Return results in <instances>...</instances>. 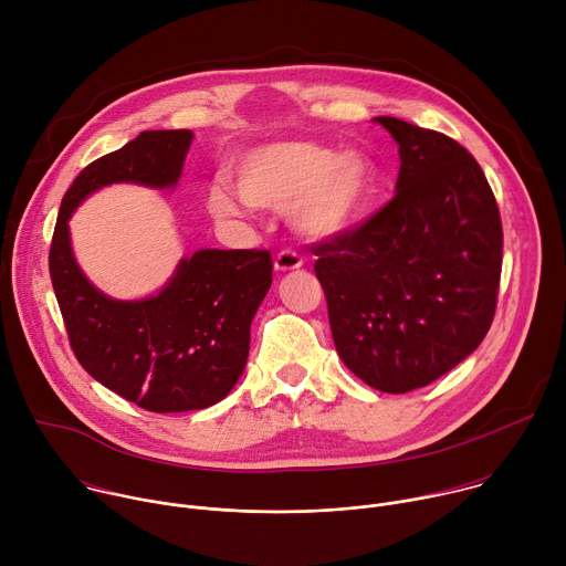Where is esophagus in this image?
Listing matches in <instances>:
<instances>
[{"label": "esophagus", "instance_id": "34e87169", "mask_svg": "<svg viewBox=\"0 0 566 566\" xmlns=\"http://www.w3.org/2000/svg\"><path fill=\"white\" fill-rule=\"evenodd\" d=\"M302 266V258L293 251H282L275 258V271L277 273H289V271H297Z\"/></svg>", "mask_w": 566, "mask_h": 566}]
</instances>
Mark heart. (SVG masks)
Segmentation results:
<instances>
[{
  "label": "heart",
  "instance_id": "obj_1",
  "mask_svg": "<svg viewBox=\"0 0 566 566\" xmlns=\"http://www.w3.org/2000/svg\"><path fill=\"white\" fill-rule=\"evenodd\" d=\"M376 164L360 149L336 151L308 140L260 145L237 164V190L255 210L291 214L311 239H338L356 228L376 190ZM208 208L219 219L241 214L239 199L223 186L208 192Z\"/></svg>",
  "mask_w": 566,
  "mask_h": 566
}]
</instances>
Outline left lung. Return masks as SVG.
<instances>
[{
    "mask_svg": "<svg viewBox=\"0 0 566 566\" xmlns=\"http://www.w3.org/2000/svg\"><path fill=\"white\" fill-rule=\"evenodd\" d=\"M398 145L394 199L313 249L343 363L369 387L406 394L465 360L489 334L502 275V219L457 140L376 116Z\"/></svg>",
    "mask_w": 566,
    "mask_h": 566,
    "instance_id": "1",
    "label": "left lung"
}]
</instances>
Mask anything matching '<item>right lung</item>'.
I'll use <instances>...</instances> for the list:
<instances>
[{"label": "right lung", "mask_w": 566, "mask_h": 566, "mask_svg": "<svg viewBox=\"0 0 566 566\" xmlns=\"http://www.w3.org/2000/svg\"><path fill=\"white\" fill-rule=\"evenodd\" d=\"M195 134L143 132L94 160L66 190L49 255L53 291L75 358L138 408L168 415L206 410L247 367L251 322L273 282L269 251L201 249L179 260L156 293L118 300L77 266L69 221L90 195L114 184L175 190Z\"/></svg>", "instance_id": "obj_1"}]
</instances>
